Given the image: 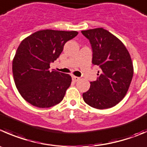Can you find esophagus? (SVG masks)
I'll list each match as a JSON object with an SVG mask.
<instances>
[{
	"label": "esophagus",
	"mask_w": 147,
	"mask_h": 147,
	"mask_svg": "<svg viewBox=\"0 0 147 147\" xmlns=\"http://www.w3.org/2000/svg\"><path fill=\"white\" fill-rule=\"evenodd\" d=\"M80 78H78V77H76V76H72V80H73L74 82H77V81L80 80Z\"/></svg>",
	"instance_id": "esophagus-1"
}]
</instances>
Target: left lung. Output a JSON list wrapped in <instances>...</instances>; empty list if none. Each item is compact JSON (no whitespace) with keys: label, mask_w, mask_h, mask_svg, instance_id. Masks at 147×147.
<instances>
[{"label":"left lung","mask_w":147,"mask_h":147,"mask_svg":"<svg viewBox=\"0 0 147 147\" xmlns=\"http://www.w3.org/2000/svg\"><path fill=\"white\" fill-rule=\"evenodd\" d=\"M81 32L91 45L92 64L100 68L97 80L82 94L84 101L97 109L115 106L124 98L133 78L130 55L117 37L102 28Z\"/></svg>","instance_id":"8db88e82"}]
</instances>
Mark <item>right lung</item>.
I'll return each instance as SVG.
<instances>
[{"label": "right lung", "mask_w": 147, "mask_h": 147, "mask_svg": "<svg viewBox=\"0 0 147 147\" xmlns=\"http://www.w3.org/2000/svg\"><path fill=\"white\" fill-rule=\"evenodd\" d=\"M78 34L75 31L42 30L21 42L13 60V75L18 92L25 100L38 108L59 103L70 85L68 74L49 71L67 41Z\"/></svg>", "instance_id": "right-lung-1"}]
</instances>
